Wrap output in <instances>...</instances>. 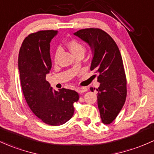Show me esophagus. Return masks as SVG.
Returning a JSON list of instances; mask_svg holds the SVG:
<instances>
[{
    "label": "esophagus",
    "instance_id": "obj_1",
    "mask_svg": "<svg viewBox=\"0 0 154 154\" xmlns=\"http://www.w3.org/2000/svg\"><path fill=\"white\" fill-rule=\"evenodd\" d=\"M76 91L79 94H82V93L87 91V88H76Z\"/></svg>",
    "mask_w": 154,
    "mask_h": 154
}]
</instances>
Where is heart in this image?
Masks as SVG:
<instances>
[{"label": "heart", "mask_w": 154, "mask_h": 154, "mask_svg": "<svg viewBox=\"0 0 154 154\" xmlns=\"http://www.w3.org/2000/svg\"><path fill=\"white\" fill-rule=\"evenodd\" d=\"M68 47L70 50V51L72 52V54L74 55H77L79 53H83L85 52V47L83 45L80 43L79 42L76 41V40H72L68 43ZM59 52V50H57L55 52V60H56L57 55H58Z\"/></svg>", "instance_id": "heart-1"}]
</instances>
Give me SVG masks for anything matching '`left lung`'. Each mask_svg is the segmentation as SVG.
Masks as SVG:
<instances>
[{"label": "left lung", "instance_id": "obj_1", "mask_svg": "<svg viewBox=\"0 0 154 154\" xmlns=\"http://www.w3.org/2000/svg\"><path fill=\"white\" fill-rule=\"evenodd\" d=\"M74 35L90 47L91 70L99 75L98 108L103 124H109L121 110L126 97V80L121 52L112 37L99 28L82 29ZM90 90L94 92L95 88Z\"/></svg>", "mask_w": 154, "mask_h": 154}]
</instances>
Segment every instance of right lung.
<instances>
[{"label": "right lung", "instance_id": "right-lung-1", "mask_svg": "<svg viewBox=\"0 0 154 154\" xmlns=\"http://www.w3.org/2000/svg\"><path fill=\"white\" fill-rule=\"evenodd\" d=\"M57 30H41L31 33L23 41L18 57V69L23 95L30 109L44 123L58 126L73 116L76 91L52 89L46 80L52 68L50 42Z\"/></svg>", "mask_w": 154, "mask_h": 154}]
</instances>
